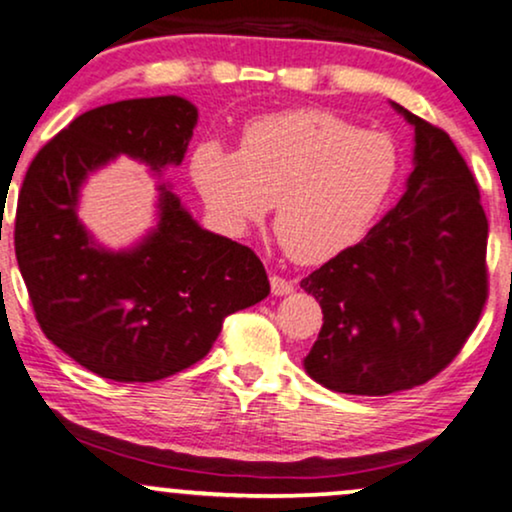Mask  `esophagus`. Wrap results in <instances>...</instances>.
Masks as SVG:
<instances>
[{
    "label": "esophagus",
    "instance_id": "1",
    "mask_svg": "<svg viewBox=\"0 0 512 512\" xmlns=\"http://www.w3.org/2000/svg\"><path fill=\"white\" fill-rule=\"evenodd\" d=\"M269 284H272V293H274V296H286V293L293 291V281L284 279V276H279V274H272V279H269Z\"/></svg>",
    "mask_w": 512,
    "mask_h": 512
}]
</instances>
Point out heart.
I'll return each instance as SVG.
<instances>
[{"instance_id": "heart-1", "label": "heart", "mask_w": 512, "mask_h": 512, "mask_svg": "<svg viewBox=\"0 0 512 512\" xmlns=\"http://www.w3.org/2000/svg\"><path fill=\"white\" fill-rule=\"evenodd\" d=\"M397 146L317 108L257 117L238 151L202 144L192 180L223 226L245 231L267 214L293 260L320 264L368 233L395 187Z\"/></svg>"}]
</instances>
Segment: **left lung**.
I'll return each mask as SVG.
<instances>
[{
    "label": "left lung",
    "instance_id": "obj_1",
    "mask_svg": "<svg viewBox=\"0 0 512 512\" xmlns=\"http://www.w3.org/2000/svg\"><path fill=\"white\" fill-rule=\"evenodd\" d=\"M395 108L416 129L407 192L361 243L301 281L322 308L305 370L346 395L380 397L436 378L489 298L477 178L445 129Z\"/></svg>",
    "mask_w": 512,
    "mask_h": 512
}]
</instances>
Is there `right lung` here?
<instances>
[{
    "label": "right lung",
    "instance_id": "right-lung-1",
    "mask_svg": "<svg viewBox=\"0 0 512 512\" xmlns=\"http://www.w3.org/2000/svg\"><path fill=\"white\" fill-rule=\"evenodd\" d=\"M197 108L178 96L93 108L35 154L16 204L14 248L35 320L79 366L154 383L209 354L223 320L269 296L248 245L202 231L161 185V223L137 250L105 252L76 219L81 180L117 154L178 166Z\"/></svg>",
    "mask_w": 512,
    "mask_h": 512
}]
</instances>
